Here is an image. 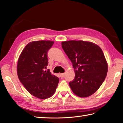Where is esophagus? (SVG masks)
<instances>
[{
    "mask_svg": "<svg viewBox=\"0 0 123 123\" xmlns=\"http://www.w3.org/2000/svg\"><path fill=\"white\" fill-rule=\"evenodd\" d=\"M65 75V74L63 73V74H60V76L61 78H63Z\"/></svg>",
    "mask_w": 123,
    "mask_h": 123,
    "instance_id": "1",
    "label": "esophagus"
}]
</instances>
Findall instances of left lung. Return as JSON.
<instances>
[{"instance_id":"8db88e82","label":"left lung","mask_w":123,"mask_h":123,"mask_svg":"<svg viewBox=\"0 0 123 123\" xmlns=\"http://www.w3.org/2000/svg\"><path fill=\"white\" fill-rule=\"evenodd\" d=\"M62 48L74 70V79L69 82L71 90L80 97L92 95L104 81L108 71L102 49L95 44L83 41L62 42Z\"/></svg>"}]
</instances>
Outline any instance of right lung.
<instances>
[{
  "mask_svg": "<svg viewBox=\"0 0 123 123\" xmlns=\"http://www.w3.org/2000/svg\"><path fill=\"white\" fill-rule=\"evenodd\" d=\"M54 44L51 41H33L28 43L20 54L17 63L20 81L31 95L40 99L50 97L55 91L59 79L49 70L48 52Z\"/></svg>",
  "mask_w": 123,
  "mask_h": 123,
  "instance_id": "obj_1",
  "label": "right lung"
}]
</instances>
